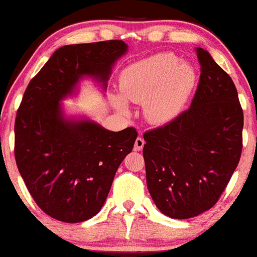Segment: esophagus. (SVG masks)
<instances>
[{
	"instance_id": "1",
	"label": "esophagus",
	"mask_w": 257,
	"mask_h": 257,
	"mask_svg": "<svg viewBox=\"0 0 257 257\" xmlns=\"http://www.w3.org/2000/svg\"><path fill=\"white\" fill-rule=\"evenodd\" d=\"M144 145H145V140L142 139L141 136H139L136 139V141H135V150H136V151H141V150L144 149Z\"/></svg>"
}]
</instances>
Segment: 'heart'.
I'll return each mask as SVG.
<instances>
[{"mask_svg": "<svg viewBox=\"0 0 257 257\" xmlns=\"http://www.w3.org/2000/svg\"><path fill=\"white\" fill-rule=\"evenodd\" d=\"M195 80V71L189 63L179 62L176 56L164 52L126 67L120 76V90L126 100L146 103L145 113L151 122L164 123L179 113ZM113 105L120 112H128L122 98H113Z\"/></svg>", "mask_w": 257, "mask_h": 257, "instance_id": "1", "label": "heart"}]
</instances>
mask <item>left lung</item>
<instances>
[{"mask_svg": "<svg viewBox=\"0 0 257 257\" xmlns=\"http://www.w3.org/2000/svg\"><path fill=\"white\" fill-rule=\"evenodd\" d=\"M200 80L187 110L144 134L147 189L169 217L207 211L225 191L242 151L243 112L230 76L196 48Z\"/></svg>", "mask_w": 257, "mask_h": 257, "instance_id": "1", "label": "left lung"}]
</instances>
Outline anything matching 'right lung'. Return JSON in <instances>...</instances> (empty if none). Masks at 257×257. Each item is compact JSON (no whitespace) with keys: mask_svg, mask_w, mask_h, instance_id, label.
I'll use <instances>...</instances> for the list:
<instances>
[{"mask_svg":"<svg viewBox=\"0 0 257 257\" xmlns=\"http://www.w3.org/2000/svg\"><path fill=\"white\" fill-rule=\"evenodd\" d=\"M126 51L120 40L63 46L25 91L15 121V159L37 206L56 220L82 222L97 214L134 149L135 127L112 132L92 121L66 120L60 105L83 76L106 86Z\"/></svg>","mask_w":257,"mask_h":257,"instance_id":"right-lung-1","label":"right lung"}]
</instances>
